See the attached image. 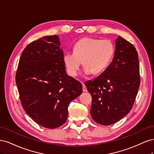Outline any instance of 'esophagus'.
Here are the masks:
<instances>
[{
  "label": "esophagus",
  "instance_id": "esophagus-1",
  "mask_svg": "<svg viewBox=\"0 0 154 154\" xmlns=\"http://www.w3.org/2000/svg\"><path fill=\"white\" fill-rule=\"evenodd\" d=\"M82 87H83V92H87V87H86V86L85 85V84H83V85H82Z\"/></svg>",
  "mask_w": 154,
  "mask_h": 154
}]
</instances>
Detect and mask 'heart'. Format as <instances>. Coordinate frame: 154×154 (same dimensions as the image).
Masks as SVG:
<instances>
[{
	"instance_id": "obj_1",
	"label": "heart",
	"mask_w": 154,
	"mask_h": 154,
	"mask_svg": "<svg viewBox=\"0 0 154 154\" xmlns=\"http://www.w3.org/2000/svg\"><path fill=\"white\" fill-rule=\"evenodd\" d=\"M72 49L73 53H66L63 57L67 72L72 77L78 74L82 62L85 75L104 72L112 61L115 53L114 45L110 40L90 37L77 41Z\"/></svg>"
}]
</instances>
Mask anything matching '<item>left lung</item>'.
<instances>
[{"mask_svg": "<svg viewBox=\"0 0 154 154\" xmlns=\"http://www.w3.org/2000/svg\"><path fill=\"white\" fill-rule=\"evenodd\" d=\"M115 45L114 57L109 67L93 81L85 83L92 99V118L102 125L114 124L128 114L140 85L136 48L120 36Z\"/></svg>", "mask_w": 154, "mask_h": 154, "instance_id": "obj_1", "label": "left lung"}]
</instances>
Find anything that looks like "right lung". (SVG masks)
Wrapping results in <instances>:
<instances>
[{"label":"right lung","instance_id":"right-lung-1","mask_svg":"<svg viewBox=\"0 0 154 154\" xmlns=\"http://www.w3.org/2000/svg\"><path fill=\"white\" fill-rule=\"evenodd\" d=\"M59 40L58 35L45 36L27 45L15 78L27 114L51 129L66 123L69 103L82 92V83L66 73Z\"/></svg>","mask_w":154,"mask_h":154}]
</instances>
